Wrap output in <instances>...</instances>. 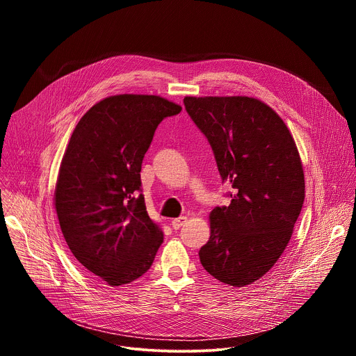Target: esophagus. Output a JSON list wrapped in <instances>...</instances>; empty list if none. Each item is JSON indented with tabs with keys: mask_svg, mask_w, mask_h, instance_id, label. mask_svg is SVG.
<instances>
[{
	"mask_svg": "<svg viewBox=\"0 0 356 356\" xmlns=\"http://www.w3.org/2000/svg\"><path fill=\"white\" fill-rule=\"evenodd\" d=\"M187 221V217H179V218H175L172 221V228L173 229H179L180 227H183V224Z\"/></svg>",
	"mask_w": 356,
	"mask_h": 356,
	"instance_id": "esophagus-1",
	"label": "esophagus"
}]
</instances>
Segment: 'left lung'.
<instances>
[{
	"instance_id": "8db88e82",
	"label": "left lung",
	"mask_w": 356,
	"mask_h": 356,
	"mask_svg": "<svg viewBox=\"0 0 356 356\" xmlns=\"http://www.w3.org/2000/svg\"><path fill=\"white\" fill-rule=\"evenodd\" d=\"M184 107L209 139L228 207L210 214L211 235L198 257L222 283L261 279L282 257L304 202V172L283 120L252 97H184Z\"/></svg>"
}]
</instances>
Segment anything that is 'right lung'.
<instances>
[{"label": "right lung", "mask_w": 356, "mask_h": 356, "mask_svg": "<svg viewBox=\"0 0 356 356\" xmlns=\"http://www.w3.org/2000/svg\"><path fill=\"white\" fill-rule=\"evenodd\" d=\"M181 111L159 95L120 94L76 125L55 188L69 249L90 273L121 286L149 270L163 232L147 216L140 168L158 125Z\"/></svg>", "instance_id": "right-lung-1"}]
</instances>
